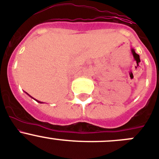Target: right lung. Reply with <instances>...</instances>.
<instances>
[{"mask_svg": "<svg viewBox=\"0 0 159 159\" xmlns=\"http://www.w3.org/2000/svg\"><path fill=\"white\" fill-rule=\"evenodd\" d=\"M27 93V94H28V96H29V97H31V96H30V95H29V94H28V93ZM31 98H33V97H31ZM33 99H34V98H33ZM34 100H35V99H34ZM35 101H37V102H38V103H41V104H42V103H43V102H41V101H37V100H35Z\"/></svg>", "mask_w": 159, "mask_h": 159, "instance_id": "right-lung-1", "label": "right lung"}]
</instances>
